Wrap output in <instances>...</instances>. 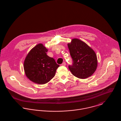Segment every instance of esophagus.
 <instances>
[{"instance_id":"esophagus-1","label":"esophagus","mask_w":121,"mask_h":121,"mask_svg":"<svg viewBox=\"0 0 121 121\" xmlns=\"http://www.w3.org/2000/svg\"><path fill=\"white\" fill-rule=\"evenodd\" d=\"M66 65V63H65V62H64L63 63H62V65H62V66H65V65Z\"/></svg>"}]
</instances>
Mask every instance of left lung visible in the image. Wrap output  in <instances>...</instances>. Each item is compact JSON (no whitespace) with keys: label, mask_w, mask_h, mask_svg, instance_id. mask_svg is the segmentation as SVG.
Listing matches in <instances>:
<instances>
[{"label":"left lung","mask_w":121,"mask_h":121,"mask_svg":"<svg viewBox=\"0 0 121 121\" xmlns=\"http://www.w3.org/2000/svg\"><path fill=\"white\" fill-rule=\"evenodd\" d=\"M73 64L68 68L73 75L79 78H86L92 75L97 66L95 51L85 43L73 39L68 44Z\"/></svg>","instance_id":"left-lung-1"}]
</instances>
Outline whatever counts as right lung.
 <instances>
[{
	"instance_id": "obj_1",
	"label": "right lung",
	"mask_w": 121,
	"mask_h": 121,
	"mask_svg": "<svg viewBox=\"0 0 121 121\" xmlns=\"http://www.w3.org/2000/svg\"><path fill=\"white\" fill-rule=\"evenodd\" d=\"M48 50L42 44L32 48L26 57L24 69L26 77L39 84L48 83L55 76L59 65L47 55Z\"/></svg>"
}]
</instances>
